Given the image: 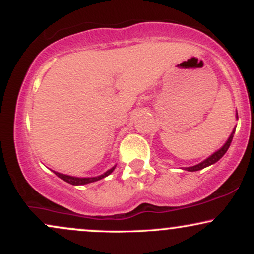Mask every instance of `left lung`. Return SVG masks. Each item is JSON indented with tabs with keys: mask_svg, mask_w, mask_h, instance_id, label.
<instances>
[{
	"mask_svg": "<svg viewBox=\"0 0 254 254\" xmlns=\"http://www.w3.org/2000/svg\"><path fill=\"white\" fill-rule=\"evenodd\" d=\"M237 118H238V113H237ZM233 136H234V131H233V132L230 133L228 141H227L226 143H224V145H223L222 148H221V149H218L217 151H215V153L212 154V155L209 156L208 159L204 160V161L200 162V164H198V165H196V166H192V167H185V171H189V172L200 171V170H203V168L208 167V166H210V165H212V164H215V162H217L218 160H220L221 157H222V156L224 155V154L227 153V150H228L229 145H230V143H232Z\"/></svg>",
	"mask_w": 254,
	"mask_h": 254,
	"instance_id": "obj_1",
	"label": "left lung"
}]
</instances>
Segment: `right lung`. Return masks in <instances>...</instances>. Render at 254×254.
<instances>
[{"mask_svg": "<svg viewBox=\"0 0 254 254\" xmlns=\"http://www.w3.org/2000/svg\"><path fill=\"white\" fill-rule=\"evenodd\" d=\"M116 167H112L111 170H109L107 172H105L104 174H101V176L99 177H94V178H77V177H71V176H66V174H62V173H58V172H55L54 173L56 174L57 177H60L61 179H63L64 182L71 184V185H84V184H89V183H94V182H98V180L103 179V178L107 177L109 174H111L115 170Z\"/></svg>", "mask_w": 254, "mask_h": 254, "instance_id": "1", "label": "right lung"}]
</instances>
